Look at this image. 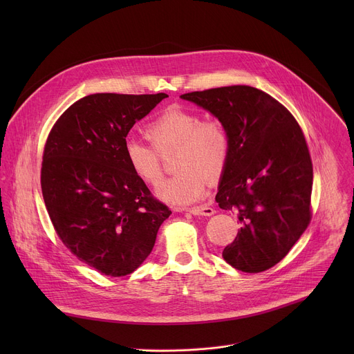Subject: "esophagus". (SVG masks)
<instances>
[{
    "label": "esophagus",
    "instance_id": "34e87169",
    "mask_svg": "<svg viewBox=\"0 0 354 354\" xmlns=\"http://www.w3.org/2000/svg\"><path fill=\"white\" fill-rule=\"evenodd\" d=\"M189 213L194 214V216H206V217H210L216 213V210L207 205H203V206H196V207H190L187 209Z\"/></svg>",
    "mask_w": 354,
    "mask_h": 354
}]
</instances>
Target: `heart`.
I'll return each mask as SVG.
<instances>
[{
	"label": "heart",
	"mask_w": 354,
	"mask_h": 354,
	"mask_svg": "<svg viewBox=\"0 0 354 354\" xmlns=\"http://www.w3.org/2000/svg\"><path fill=\"white\" fill-rule=\"evenodd\" d=\"M149 144L136 138L124 141L126 161L133 174L157 187L164 179L161 154L176 148L175 169L179 171L157 192L165 203L187 206L203 197L207 183L224 174L230 158V133L224 122L210 116L201 119L180 106H169L145 126Z\"/></svg>",
	"instance_id": "b5f03b06"
}]
</instances>
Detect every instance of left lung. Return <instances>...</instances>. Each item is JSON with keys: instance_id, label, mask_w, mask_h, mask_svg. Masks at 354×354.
I'll use <instances>...</instances> for the list:
<instances>
[{"instance_id": "obj_1", "label": "left lung", "mask_w": 354, "mask_h": 354, "mask_svg": "<svg viewBox=\"0 0 354 354\" xmlns=\"http://www.w3.org/2000/svg\"><path fill=\"white\" fill-rule=\"evenodd\" d=\"M228 129L231 149L216 201L241 230L223 258L245 273L277 265L311 221L313 161L299 124L279 100L248 85L180 95Z\"/></svg>"}]
</instances>
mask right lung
I'll use <instances>...</instances> for the list:
<instances>
[{
  "label": "right lung",
  "instance_id": "obj_1",
  "mask_svg": "<svg viewBox=\"0 0 354 354\" xmlns=\"http://www.w3.org/2000/svg\"><path fill=\"white\" fill-rule=\"evenodd\" d=\"M167 93H93L73 104L44 144L40 185L63 243L99 273L122 277L151 254L172 212L130 169L124 141Z\"/></svg>",
  "mask_w": 354,
  "mask_h": 354
}]
</instances>
